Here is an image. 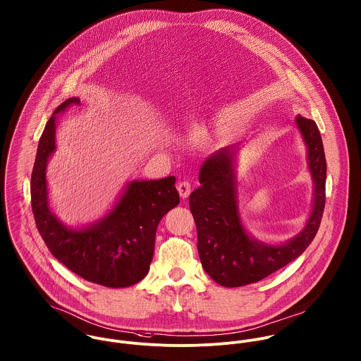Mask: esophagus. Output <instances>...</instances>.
Here are the masks:
<instances>
[{
    "label": "esophagus",
    "mask_w": 361,
    "mask_h": 361,
    "mask_svg": "<svg viewBox=\"0 0 361 361\" xmlns=\"http://www.w3.org/2000/svg\"><path fill=\"white\" fill-rule=\"evenodd\" d=\"M177 190L181 198H187L191 194V183L190 181H180L177 184Z\"/></svg>",
    "instance_id": "esophagus-1"
}]
</instances>
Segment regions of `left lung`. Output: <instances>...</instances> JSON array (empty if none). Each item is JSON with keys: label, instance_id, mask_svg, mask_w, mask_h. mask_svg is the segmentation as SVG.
<instances>
[{"label": "left lung", "instance_id": "obj_1", "mask_svg": "<svg viewBox=\"0 0 361 361\" xmlns=\"http://www.w3.org/2000/svg\"><path fill=\"white\" fill-rule=\"evenodd\" d=\"M295 126L307 146L314 205L304 228L285 244L258 241L243 226L234 167L237 146L217 150L201 166V187L190 195V209L198 233V254L205 272L224 288L259 282L286 267L307 250L319 228L325 208V152L315 121L297 116Z\"/></svg>", "mask_w": 361, "mask_h": 361}]
</instances>
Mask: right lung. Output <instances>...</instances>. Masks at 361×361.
I'll return each mask as SVG.
<instances>
[{
  "mask_svg": "<svg viewBox=\"0 0 361 361\" xmlns=\"http://www.w3.org/2000/svg\"><path fill=\"white\" fill-rule=\"evenodd\" d=\"M79 104L78 97L60 104L40 137L30 180L33 216L50 252L73 274L106 288H128L149 272L157 224L180 202L176 177L131 181L116 207L90 226L61 223L49 207L46 167L56 150L57 114Z\"/></svg>",
  "mask_w": 361,
  "mask_h": 361,
  "instance_id": "add662e5",
  "label": "right lung"
}]
</instances>
